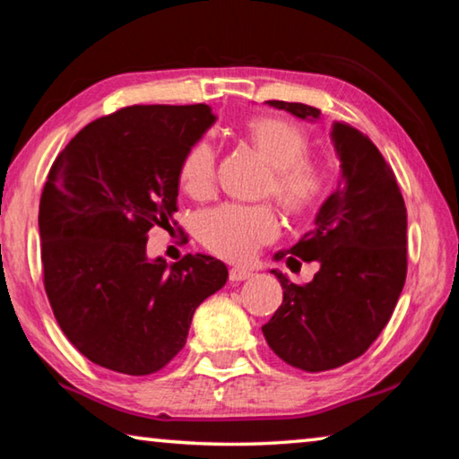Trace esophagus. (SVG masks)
Here are the masks:
<instances>
[{
	"label": "esophagus",
	"instance_id": "1",
	"mask_svg": "<svg viewBox=\"0 0 459 459\" xmlns=\"http://www.w3.org/2000/svg\"><path fill=\"white\" fill-rule=\"evenodd\" d=\"M229 277H230V281H245V279H251V277H253V273H251V271H247V269L232 267V269H230V273H229Z\"/></svg>",
	"mask_w": 459,
	"mask_h": 459
}]
</instances>
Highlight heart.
<instances>
[{
    "label": "heart",
    "instance_id": "heart-1",
    "mask_svg": "<svg viewBox=\"0 0 459 459\" xmlns=\"http://www.w3.org/2000/svg\"><path fill=\"white\" fill-rule=\"evenodd\" d=\"M247 137L265 158L271 172L267 190L273 192L287 212H306L328 192L325 168L306 158L309 137L298 123L261 115L247 123ZM182 188L194 198H204L214 186V150L198 142L184 155L180 166ZM196 235L208 251L230 261H248L259 248L279 235V221L269 204H221L196 219Z\"/></svg>",
    "mask_w": 459,
    "mask_h": 459
}]
</instances>
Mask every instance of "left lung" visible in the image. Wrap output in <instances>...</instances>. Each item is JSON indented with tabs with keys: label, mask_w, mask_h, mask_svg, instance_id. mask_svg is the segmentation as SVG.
Returning a JSON list of instances; mask_svg holds the SVG:
<instances>
[{
	"label": "left lung",
	"mask_w": 459,
	"mask_h": 459,
	"mask_svg": "<svg viewBox=\"0 0 459 459\" xmlns=\"http://www.w3.org/2000/svg\"><path fill=\"white\" fill-rule=\"evenodd\" d=\"M299 119L317 121L320 108L267 100ZM340 182L316 214L314 230L290 251L275 253L291 269L316 261L306 285L273 269L283 304L263 325L279 359L306 372L338 368L359 359L378 338L407 277V208L391 166L370 139L348 123L330 131Z\"/></svg>",
	"instance_id": "obj_1"
}]
</instances>
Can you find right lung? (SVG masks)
<instances>
[{
    "instance_id": "obj_1",
    "label": "right lung",
    "mask_w": 459,
    "mask_h": 459,
    "mask_svg": "<svg viewBox=\"0 0 459 459\" xmlns=\"http://www.w3.org/2000/svg\"><path fill=\"white\" fill-rule=\"evenodd\" d=\"M208 105H134L89 123L54 161L40 198L44 290L82 356L131 377L182 351L192 316L227 283L211 255L174 265L145 253L178 212L184 155L212 127Z\"/></svg>"
}]
</instances>
